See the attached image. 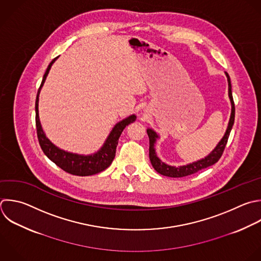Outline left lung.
<instances>
[{
	"mask_svg": "<svg viewBox=\"0 0 261 261\" xmlns=\"http://www.w3.org/2000/svg\"><path fill=\"white\" fill-rule=\"evenodd\" d=\"M227 79V85H228V98L230 101V105H231V111H230V116H229V121L226 127V130L222 137V139L218 142V144L216 145V147L204 158L197 160L195 162L186 164V165H181V166H172V165H168L166 163H164L162 160H160V158L157 156L156 154V150H155V144L157 139H159L158 134L153 130L152 128H148L147 129V134L149 137V142H150V147H149V157H150V161L152 166L154 167V169L165 176H169V177H182V176H187L193 173H196L197 171L206 168L208 166L213 165L214 163H216L219 158L221 157L223 150L225 148V145L227 143V139L229 137V133L231 130V127L233 125V121H234V104H233V100H232V94H231V85H230V79L228 76V74L226 72H224Z\"/></svg>",
	"mask_w": 261,
	"mask_h": 261,
	"instance_id": "left-lung-1",
	"label": "left lung"
}]
</instances>
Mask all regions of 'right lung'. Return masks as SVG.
I'll return each instance as SVG.
<instances>
[{"label": "right lung", "mask_w": 261, "mask_h": 261, "mask_svg": "<svg viewBox=\"0 0 261 261\" xmlns=\"http://www.w3.org/2000/svg\"><path fill=\"white\" fill-rule=\"evenodd\" d=\"M58 57L52 60V62L49 64L41 87L38 91L37 100H36V124H37V133H38V139L40 146L45 153V155L53 161L56 165H58L60 168H62L64 171L80 175V176H87V175H93L96 173H99L103 170H105L107 167H109L115 157L116 147L118 145L119 137L122 133V130L125 128L126 125L129 123H133L136 121L137 116L135 114L129 115L128 117L122 119L121 121L117 122L112 130L110 132L109 136L107 137L106 141L104 142L103 146L95 153L90 155H83V154H76L67 152L65 150H62L55 146L46 136L45 132L43 130L40 116H39V97L41 90L45 84V81L49 74V71L53 65V63L57 60Z\"/></svg>", "instance_id": "add662e5"}]
</instances>
